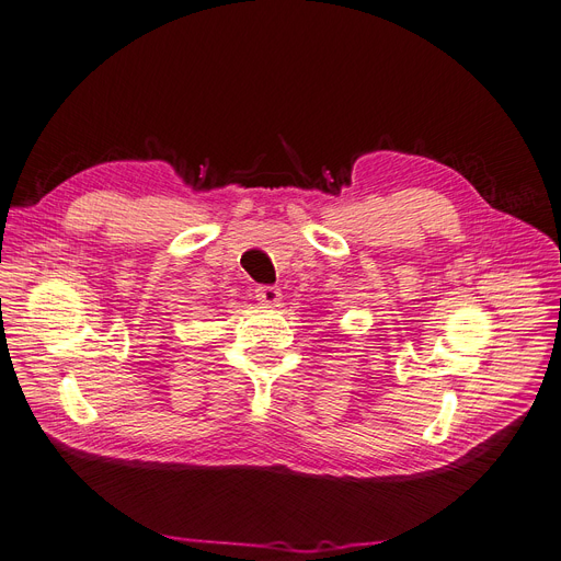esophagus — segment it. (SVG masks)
Wrapping results in <instances>:
<instances>
[{
	"mask_svg": "<svg viewBox=\"0 0 561 561\" xmlns=\"http://www.w3.org/2000/svg\"><path fill=\"white\" fill-rule=\"evenodd\" d=\"M256 300L265 307H277L282 302V290L277 286H259Z\"/></svg>",
	"mask_w": 561,
	"mask_h": 561,
	"instance_id": "obj_1",
	"label": "esophagus"
}]
</instances>
